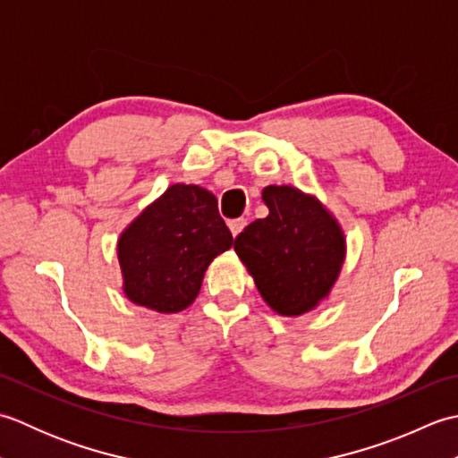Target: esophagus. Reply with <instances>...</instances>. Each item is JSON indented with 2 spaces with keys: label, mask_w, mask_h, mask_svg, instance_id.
Instances as JSON below:
<instances>
[{
  "label": "esophagus",
  "mask_w": 458,
  "mask_h": 458,
  "mask_svg": "<svg viewBox=\"0 0 458 458\" xmlns=\"http://www.w3.org/2000/svg\"><path fill=\"white\" fill-rule=\"evenodd\" d=\"M246 224H248V222H246V218H236V220H230V222H228V228H230V232H232V236L236 238V236L240 234V232L246 228Z\"/></svg>",
  "instance_id": "esophagus-1"
}]
</instances>
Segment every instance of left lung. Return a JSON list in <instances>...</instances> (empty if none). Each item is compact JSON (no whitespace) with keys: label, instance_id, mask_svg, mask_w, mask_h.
Here are the masks:
<instances>
[{"label":"left lung","instance_id":"1","mask_svg":"<svg viewBox=\"0 0 458 458\" xmlns=\"http://www.w3.org/2000/svg\"><path fill=\"white\" fill-rule=\"evenodd\" d=\"M261 199L269 214L238 234L236 254L276 313H309L328 297L340 276L344 232L317 197L289 184H269Z\"/></svg>","mask_w":458,"mask_h":458}]
</instances>
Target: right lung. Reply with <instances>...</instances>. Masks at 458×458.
Instances as JSON below:
<instances>
[{
  "mask_svg": "<svg viewBox=\"0 0 458 458\" xmlns=\"http://www.w3.org/2000/svg\"><path fill=\"white\" fill-rule=\"evenodd\" d=\"M232 244L212 192L171 184L118 240L123 293L157 313H179L197 299L210 261Z\"/></svg>",
  "mask_w": 458,
  "mask_h": 458,
  "instance_id": "1",
  "label": "right lung"
}]
</instances>
